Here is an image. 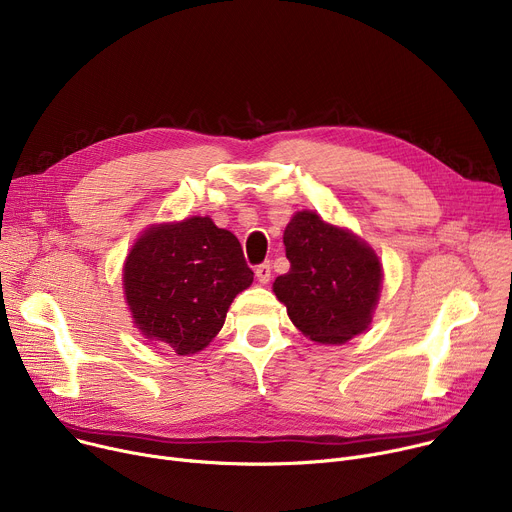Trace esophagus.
I'll return each instance as SVG.
<instances>
[{
    "mask_svg": "<svg viewBox=\"0 0 512 512\" xmlns=\"http://www.w3.org/2000/svg\"><path fill=\"white\" fill-rule=\"evenodd\" d=\"M270 274H272L270 262H262V264L256 266V279H258L262 285H266V283L270 281Z\"/></svg>",
    "mask_w": 512,
    "mask_h": 512,
    "instance_id": "1",
    "label": "esophagus"
}]
</instances>
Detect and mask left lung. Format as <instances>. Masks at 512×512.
Wrapping results in <instances>:
<instances>
[{"label": "left lung", "mask_w": 512, "mask_h": 512, "mask_svg": "<svg viewBox=\"0 0 512 512\" xmlns=\"http://www.w3.org/2000/svg\"><path fill=\"white\" fill-rule=\"evenodd\" d=\"M287 274L272 285L291 322L313 342L344 344L365 332L381 291L377 254L348 229L299 211L285 227Z\"/></svg>", "instance_id": "1"}]
</instances>
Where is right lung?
I'll return each mask as SVG.
<instances>
[{"instance_id":"add662e5","label":"right lung","mask_w":512,"mask_h":512,"mask_svg":"<svg viewBox=\"0 0 512 512\" xmlns=\"http://www.w3.org/2000/svg\"><path fill=\"white\" fill-rule=\"evenodd\" d=\"M252 281L238 238L209 217L149 227L123 268L135 326L176 355L203 350L223 328L233 297Z\"/></svg>"}]
</instances>
